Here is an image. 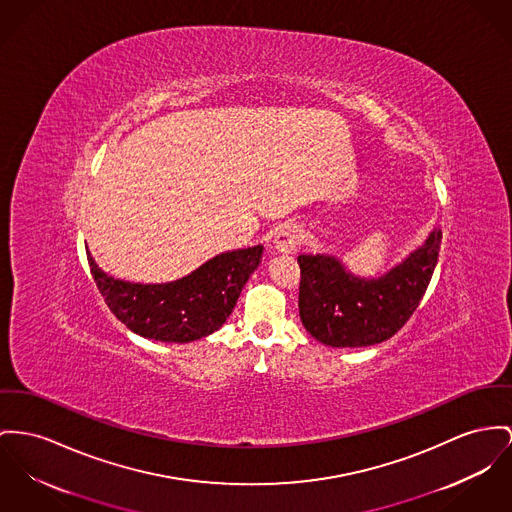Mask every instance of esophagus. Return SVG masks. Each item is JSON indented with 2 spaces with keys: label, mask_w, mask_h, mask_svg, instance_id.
Segmentation results:
<instances>
[{
  "label": "esophagus",
  "mask_w": 512,
  "mask_h": 512,
  "mask_svg": "<svg viewBox=\"0 0 512 512\" xmlns=\"http://www.w3.org/2000/svg\"><path fill=\"white\" fill-rule=\"evenodd\" d=\"M301 231L295 225H283L277 229L273 244L281 254H295L301 248Z\"/></svg>",
  "instance_id": "esophagus-1"
}]
</instances>
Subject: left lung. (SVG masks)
<instances>
[{
    "label": "left lung",
    "instance_id": "8db88e82",
    "mask_svg": "<svg viewBox=\"0 0 512 512\" xmlns=\"http://www.w3.org/2000/svg\"><path fill=\"white\" fill-rule=\"evenodd\" d=\"M443 233L378 279H361L324 254H301L299 314L303 326L332 347H365L392 338L419 307L435 272Z\"/></svg>",
    "mask_w": 512,
    "mask_h": 512
}]
</instances>
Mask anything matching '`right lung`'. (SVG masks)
<instances>
[{"label":"right lung","mask_w":512,"mask_h":512,"mask_svg":"<svg viewBox=\"0 0 512 512\" xmlns=\"http://www.w3.org/2000/svg\"><path fill=\"white\" fill-rule=\"evenodd\" d=\"M264 246L215 256L196 272L161 285L114 279L87 254L93 279L112 314L143 338L200 340L223 326L239 301L240 291L262 260Z\"/></svg>","instance_id":"right-lung-1"}]
</instances>
